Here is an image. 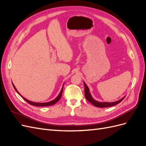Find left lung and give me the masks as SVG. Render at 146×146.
Segmentation results:
<instances>
[{
  "label": "left lung",
  "mask_w": 146,
  "mask_h": 146,
  "mask_svg": "<svg viewBox=\"0 0 146 146\" xmlns=\"http://www.w3.org/2000/svg\"><path fill=\"white\" fill-rule=\"evenodd\" d=\"M84 85H85V98L86 100L90 102V103H91L92 105L96 106L97 107H99V108H105V107H112V106H114L115 105H117V104L120 103L125 98L124 96L123 98L120 99L119 100L114 102H99L96 101L94 100L93 98H92V96L90 92V90L87 85H86V83L84 82Z\"/></svg>",
  "instance_id": "left-lung-1"
}]
</instances>
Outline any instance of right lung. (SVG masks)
Here are the masks:
<instances>
[{"label":"right lung","mask_w":146,"mask_h":146,"mask_svg":"<svg viewBox=\"0 0 146 146\" xmlns=\"http://www.w3.org/2000/svg\"><path fill=\"white\" fill-rule=\"evenodd\" d=\"M12 84H13V83H12ZM13 87H14L15 90H16V91L17 92V93H18V94L22 97V98H23L26 102H28V103H29V104H30V105H34V106H37V107H46V106H50V105H54L55 104H56V103L57 102H58V101L60 99L61 96H62L63 89V86L62 89H61V91H60V92L59 95H58V96H57L56 98V99H55L54 100H52V101H50V102H46V103H36V102H34L30 101V100H27V99H26L25 98H24V97L22 96L19 93V92L17 91V90H16V87L14 85H13ZM63 86H64V85H63Z\"/></svg>","instance_id":"right-lung-1"}]
</instances>
